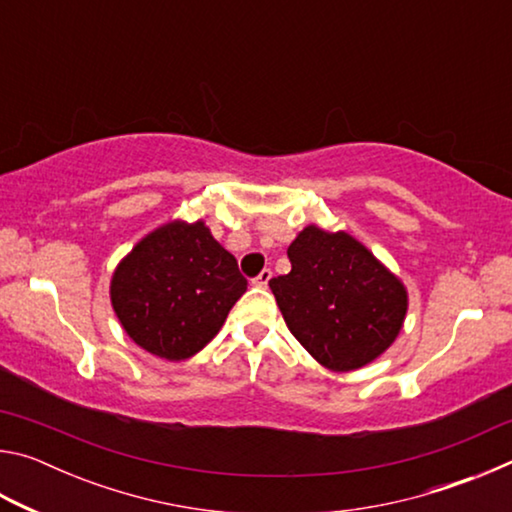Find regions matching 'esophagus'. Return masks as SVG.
Here are the masks:
<instances>
[{"label": "esophagus", "instance_id": "1", "mask_svg": "<svg viewBox=\"0 0 512 512\" xmlns=\"http://www.w3.org/2000/svg\"><path fill=\"white\" fill-rule=\"evenodd\" d=\"M271 275H273V273H271V268H264V271L255 277L253 284H255L257 289H266V287H268V282H271Z\"/></svg>", "mask_w": 512, "mask_h": 512}]
</instances>
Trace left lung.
Instances as JSON below:
<instances>
[{"mask_svg":"<svg viewBox=\"0 0 512 512\" xmlns=\"http://www.w3.org/2000/svg\"><path fill=\"white\" fill-rule=\"evenodd\" d=\"M271 291L284 323L320 366L359 370L395 343L409 309L404 282L348 232L307 225Z\"/></svg>","mask_w":512,"mask_h":512,"instance_id":"8db88e82","label":"left lung"}]
</instances>
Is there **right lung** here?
<instances>
[{"label": "right lung", "instance_id": "1", "mask_svg": "<svg viewBox=\"0 0 512 512\" xmlns=\"http://www.w3.org/2000/svg\"><path fill=\"white\" fill-rule=\"evenodd\" d=\"M237 259L205 221H169L142 237L110 280V302L142 350L185 361L210 343L244 296Z\"/></svg>", "mask_w": 512, "mask_h": 512}]
</instances>
